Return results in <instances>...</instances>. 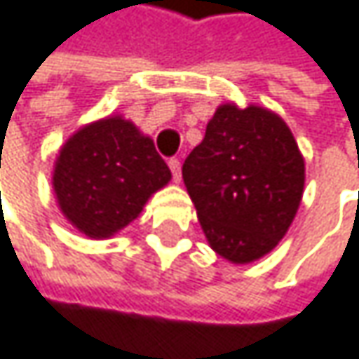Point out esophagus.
<instances>
[{
    "mask_svg": "<svg viewBox=\"0 0 359 359\" xmlns=\"http://www.w3.org/2000/svg\"><path fill=\"white\" fill-rule=\"evenodd\" d=\"M168 165H170V170H172L174 183H181V161H178V159H170Z\"/></svg>",
    "mask_w": 359,
    "mask_h": 359,
    "instance_id": "1",
    "label": "esophagus"
}]
</instances>
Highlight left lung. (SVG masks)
Here are the masks:
<instances>
[{
    "mask_svg": "<svg viewBox=\"0 0 359 359\" xmlns=\"http://www.w3.org/2000/svg\"><path fill=\"white\" fill-rule=\"evenodd\" d=\"M183 181L210 248L233 265L269 255L305 189V157L267 107L221 104L183 163Z\"/></svg>",
    "mask_w": 359,
    "mask_h": 359,
    "instance_id": "8db88e82",
    "label": "left lung"
}]
</instances>
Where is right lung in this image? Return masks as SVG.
Instances as JSON below:
<instances>
[{
  "label": "right lung",
  "mask_w": 359,
  "mask_h": 359,
  "mask_svg": "<svg viewBox=\"0 0 359 359\" xmlns=\"http://www.w3.org/2000/svg\"><path fill=\"white\" fill-rule=\"evenodd\" d=\"M153 138L123 115L81 126L60 147L52 189L62 217L90 240H109L170 183Z\"/></svg>",
  "instance_id": "add662e5"
}]
</instances>
